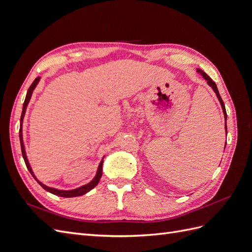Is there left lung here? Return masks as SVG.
Here are the masks:
<instances>
[{"label":"left lung","mask_w":252,"mask_h":252,"mask_svg":"<svg viewBox=\"0 0 252 252\" xmlns=\"http://www.w3.org/2000/svg\"><path fill=\"white\" fill-rule=\"evenodd\" d=\"M196 72L199 73V74H201L202 77L207 81V84L208 85L212 88V90L215 91L216 93V94H217V97L219 98V102H220V107H222V110H223V113H224V118H225V131H226V134H227V126H226V121H227V113H226V109H225V105H224V102H223V100H222V97H220V94H219V90H218V87H217V85H216V83L213 82L207 74H206L202 69H196ZM225 147H226V144H225ZM224 150H225V148H224Z\"/></svg>","instance_id":"1"}]
</instances>
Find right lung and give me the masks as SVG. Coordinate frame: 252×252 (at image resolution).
Here are the masks:
<instances>
[{
    "mask_svg": "<svg viewBox=\"0 0 252 252\" xmlns=\"http://www.w3.org/2000/svg\"><path fill=\"white\" fill-rule=\"evenodd\" d=\"M41 78H36L33 83L30 85L28 91H27V94H26V97H25V102L24 104H23V109H22V116H21V121H20V143H21V149H22V156H23V158H24L25 161V164L27 166V169L29 170V172L32 173V175L33 177V179L39 183V184L46 190V191L55 194V195H59V196H63V197H73V196H80V195H83L87 193L88 191H90L91 189H94L98 181H100V179L102 178V171H103V162H104V158L105 156L103 157L102 161L100 162V164H98V167H97V170H96V173L94 175V178L91 180L89 183H87V184L83 185L81 187H78L75 189H71V190H62V189H57V188H53V187H49L47 185L43 184V183L41 181L37 180V178L35 177V174L32 168V166H30L29 164V161H28V158H27V155H26V150H25V145H24V139H23V121H24V117H25V113H26V109H27V106L30 102V98H32V94H33V90L35 89L36 85L39 84Z\"/></svg>",
    "mask_w": 252,
    "mask_h": 252,
    "instance_id": "right-lung-1",
    "label": "right lung"
}]
</instances>
